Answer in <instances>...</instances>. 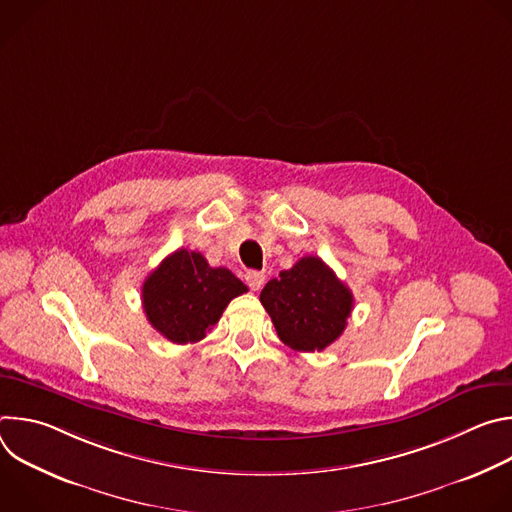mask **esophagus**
I'll list each match as a JSON object with an SVG mask.
<instances>
[{
	"instance_id": "1",
	"label": "esophagus",
	"mask_w": 512,
	"mask_h": 512,
	"mask_svg": "<svg viewBox=\"0 0 512 512\" xmlns=\"http://www.w3.org/2000/svg\"><path fill=\"white\" fill-rule=\"evenodd\" d=\"M245 281H247V285L253 291H259L263 287V283H265V275L261 271H247L245 273Z\"/></svg>"
}]
</instances>
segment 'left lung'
<instances>
[{"instance_id":"1","label":"left lung","mask_w":512,"mask_h":512,"mask_svg":"<svg viewBox=\"0 0 512 512\" xmlns=\"http://www.w3.org/2000/svg\"><path fill=\"white\" fill-rule=\"evenodd\" d=\"M261 304L283 344L298 352L324 350L346 328L352 291L320 257H302L267 281Z\"/></svg>"}]
</instances>
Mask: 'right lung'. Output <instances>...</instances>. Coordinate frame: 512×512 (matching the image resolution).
Wrapping results in <instances>:
<instances>
[{
  "label": "right lung",
  "mask_w": 512,
  "mask_h": 512,
  "mask_svg": "<svg viewBox=\"0 0 512 512\" xmlns=\"http://www.w3.org/2000/svg\"><path fill=\"white\" fill-rule=\"evenodd\" d=\"M247 285L227 267H210L198 251L168 255L141 287L143 312L174 344L198 342L221 320L229 302Z\"/></svg>",
  "instance_id": "add662e5"
}]
</instances>
